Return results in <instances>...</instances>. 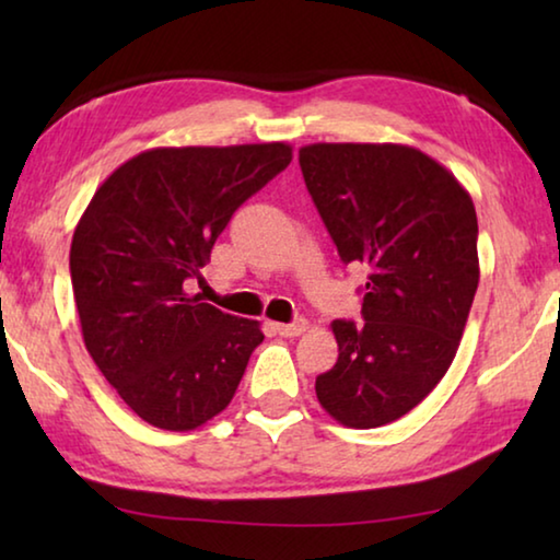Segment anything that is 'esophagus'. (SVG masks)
Here are the masks:
<instances>
[{
	"mask_svg": "<svg viewBox=\"0 0 560 560\" xmlns=\"http://www.w3.org/2000/svg\"><path fill=\"white\" fill-rule=\"evenodd\" d=\"M306 328H308V320L296 318V320H291V324H277V334L283 338H293V336H301Z\"/></svg>",
	"mask_w": 560,
	"mask_h": 560,
	"instance_id": "esophagus-1",
	"label": "esophagus"
}]
</instances>
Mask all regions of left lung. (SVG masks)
<instances>
[{"mask_svg":"<svg viewBox=\"0 0 560 560\" xmlns=\"http://www.w3.org/2000/svg\"><path fill=\"white\" fill-rule=\"evenodd\" d=\"M299 165L340 259L368 273L363 324H330L338 360L316 377L318 402L346 428H383L457 355L479 283L477 212L457 177L410 145L314 143Z\"/></svg>","mask_w":560,"mask_h":560,"instance_id":"8db88e82","label":"left lung"}]
</instances>
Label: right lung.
I'll return each instance as SVG.
<instances>
[{"instance_id":"add662e5","label":"right lung","mask_w":560,"mask_h":560,"mask_svg":"<svg viewBox=\"0 0 560 560\" xmlns=\"http://www.w3.org/2000/svg\"><path fill=\"white\" fill-rule=\"evenodd\" d=\"M291 145L153 148L122 163L75 224L71 287L86 350L140 420L187 432L232 402L259 320L185 293L232 214Z\"/></svg>"}]
</instances>
